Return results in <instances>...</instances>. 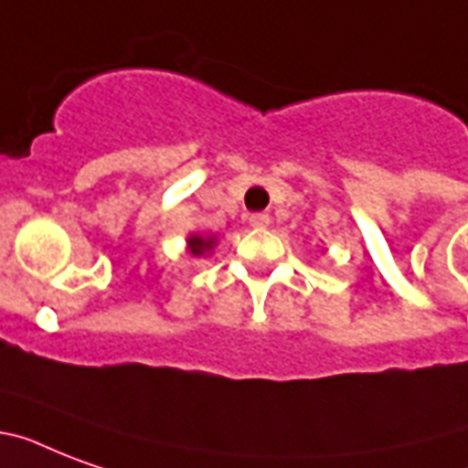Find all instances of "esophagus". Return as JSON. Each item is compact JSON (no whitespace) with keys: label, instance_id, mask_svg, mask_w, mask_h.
Wrapping results in <instances>:
<instances>
[{"label":"esophagus","instance_id":"34e87169","mask_svg":"<svg viewBox=\"0 0 468 468\" xmlns=\"http://www.w3.org/2000/svg\"><path fill=\"white\" fill-rule=\"evenodd\" d=\"M270 223H271L270 213H252V216H250V226L260 228V230L270 226Z\"/></svg>","mask_w":468,"mask_h":468}]
</instances>
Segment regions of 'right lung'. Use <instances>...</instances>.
I'll return each mask as SVG.
<instances>
[{
  "mask_svg": "<svg viewBox=\"0 0 468 468\" xmlns=\"http://www.w3.org/2000/svg\"><path fill=\"white\" fill-rule=\"evenodd\" d=\"M216 235H201V233H189L186 238V252L191 257H204V255H211L213 248H216Z\"/></svg>",
  "mask_w": 468,
  "mask_h": 468,
  "instance_id": "right-lung-1",
  "label": "right lung"
}]
</instances>
